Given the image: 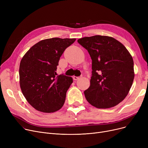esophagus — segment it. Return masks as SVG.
Returning <instances> with one entry per match:
<instances>
[{"instance_id": "esophagus-1", "label": "esophagus", "mask_w": 148, "mask_h": 148, "mask_svg": "<svg viewBox=\"0 0 148 148\" xmlns=\"http://www.w3.org/2000/svg\"><path fill=\"white\" fill-rule=\"evenodd\" d=\"M73 79L74 80H77L78 79H80V77H76V76H74L73 77Z\"/></svg>"}]
</instances>
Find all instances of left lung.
Here are the masks:
<instances>
[{
    "label": "left lung",
    "mask_w": 148,
    "mask_h": 148,
    "mask_svg": "<svg viewBox=\"0 0 148 148\" xmlns=\"http://www.w3.org/2000/svg\"><path fill=\"white\" fill-rule=\"evenodd\" d=\"M78 42L92 59L89 88L84 92L88 101L98 108L119 104L127 97L134 78V62L121 42L108 36L84 37Z\"/></svg>",
    "instance_id": "left-lung-1"
}]
</instances>
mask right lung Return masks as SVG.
Instances as JSON below:
<instances>
[{
	"mask_svg": "<svg viewBox=\"0 0 148 148\" xmlns=\"http://www.w3.org/2000/svg\"><path fill=\"white\" fill-rule=\"evenodd\" d=\"M75 38L45 39L33 45L22 58L20 86L27 102L36 110L56 112L64 106L72 77L57 75L59 60Z\"/></svg>",
	"mask_w": 148,
	"mask_h": 148,
	"instance_id": "obj_1",
	"label": "right lung"
}]
</instances>
